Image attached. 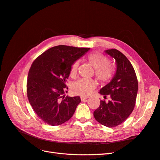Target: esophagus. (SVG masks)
Masks as SVG:
<instances>
[{
    "instance_id": "1",
    "label": "esophagus",
    "mask_w": 160,
    "mask_h": 160,
    "mask_svg": "<svg viewBox=\"0 0 160 160\" xmlns=\"http://www.w3.org/2000/svg\"><path fill=\"white\" fill-rule=\"evenodd\" d=\"M88 98H89L88 97H81V101H84V100L88 99Z\"/></svg>"
}]
</instances>
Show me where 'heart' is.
<instances>
[{"label":"heart","mask_w":160,"mask_h":160,"mask_svg":"<svg viewBox=\"0 0 160 160\" xmlns=\"http://www.w3.org/2000/svg\"><path fill=\"white\" fill-rule=\"evenodd\" d=\"M88 61L95 69V73L97 79L101 83H106L109 82L113 76V69L108 63V59L99 52H94L88 55ZM79 65V61H75L72 64L70 75L75 77L77 75V70ZM96 82L93 79L81 78L73 82L71 89L74 93L86 96L91 93L95 87Z\"/></svg>","instance_id":"heart-1"}]
</instances>
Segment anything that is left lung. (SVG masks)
<instances>
[{
	"label": "left lung",
	"mask_w": 160,
	"mask_h": 160,
	"mask_svg": "<svg viewBox=\"0 0 160 160\" xmlns=\"http://www.w3.org/2000/svg\"><path fill=\"white\" fill-rule=\"evenodd\" d=\"M105 52L115 60L116 71L111 81L99 91L104 98L109 95L111 99L107 103L101 101L93 115L101 124L113 128L123 123L133 111L138 83L132 65L122 52L115 49L105 50Z\"/></svg>",
	"instance_id": "8db88e82"
}]
</instances>
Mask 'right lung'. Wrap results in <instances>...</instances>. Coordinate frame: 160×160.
<instances>
[{
  "mask_svg": "<svg viewBox=\"0 0 160 160\" xmlns=\"http://www.w3.org/2000/svg\"><path fill=\"white\" fill-rule=\"evenodd\" d=\"M89 48L58 45L50 48L34 61L28 74L27 97L36 114L55 126L71 118L80 102L79 96L64 95L72 64Z\"/></svg>",
  "mask_w": 160,
  "mask_h": 160,
  "instance_id": "obj_1",
  "label": "right lung"
}]
</instances>
